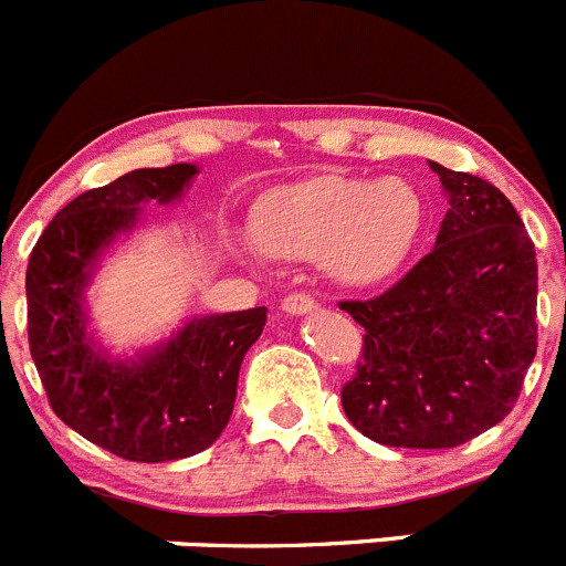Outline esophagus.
<instances>
[{"label": "esophagus", "mask_w": 566, "mask_h": 566, "mask_svg": "<svg viewBox=\"0 0 566 566\" xmlns=\"http://www.w3.org/2000/svg\"><path fill=\"white\" fill-rule=\"evenodd\" d=\"M280 306H283V312L286 314H308L317 308V297L308 292H294V294H289V297H283V303H280Z\"/></svg>", "instance_id": "obj_1"}]
</instances>
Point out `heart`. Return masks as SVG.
Listing matches in <instances>:
<instances>
[{
    "mask_svg": "<svg viewBox=\"0 0 566 566\" xmlns=\"http://www.w3.org/2000/svg\"><path fill=\"white\" fill-rule=\"evenodd\" d=\"M422 221V198L402 178L319 175L269 195L254 227L266 252L323 258L334 277L363 286L402 266Z\"/></svg>",
    "mask_w": 566,
    "mask_h": 566,
    "instance_id": "1",
    "label": "heart"
}]
</instances>
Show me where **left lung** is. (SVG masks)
Returning <instances> with one entry per match:
<instances>
[{
  "instance_id": "left-lung-1",
  "label": "left lung",
  "mask_w": 566,
  "mask_h": 566,
  "mask_svg": "<svg viewBox=\"0 0 566 566\" xmlns=\"http://www.w3.org/2000/svg\"><path fill=\"white\" fill-rule=\"evenodd\" d=\"M448 212L437 247L371 300L339 308L365 328L339 399L363 437L442 451L502 422L536 357V249L513 203L479 175L431 161Z\"/></svg>"
}]
</instances>
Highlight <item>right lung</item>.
<instances>
[{
	"label": "right lung",
	"mask_w": 566,
	"mask_h": 566,
	"mask_svg": "<svg viewBox=\"0 0 566 566\" xmlns=\"http://www.w3.org/2000/svg\"><path fill=\"white\" fill-rule=\"evenodd\" d=\"M192 164L133 169L82 192L48 223L28 260V343L48 402L64 424L129 462L207 451L232 417L238 371L266 308L192 319L142 363H107L84 332L82 292L93 260L135 223L142 203H169Z\"/></svg>",
	"instance_id": "1"
}]
</instances>
